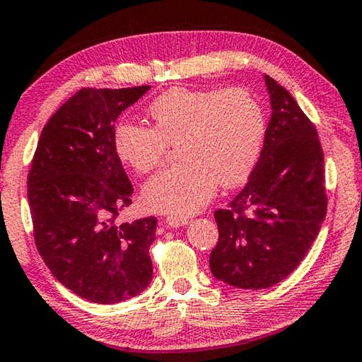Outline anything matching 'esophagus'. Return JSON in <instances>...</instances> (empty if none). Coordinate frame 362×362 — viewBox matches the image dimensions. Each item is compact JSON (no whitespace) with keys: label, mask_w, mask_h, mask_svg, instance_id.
Wrapping results in <instances>:
<instances>
[{"label":"esophagus","mask_w":362,"mask_h":362,"mask_svg":"<svg viewBox=\"0 0 362 362\" xmlns=\"http://www.w3.org/2000/svg\"><path fill=\"white\" fill-rule=\"evenodd\" d=\"M188 222H190V221H188L187 217H177V216H170V217H168V219H165V223H168L169 227H174V228L187 226Z\"/></svg>","instance_id":"esophagus-1"}]
</instances>
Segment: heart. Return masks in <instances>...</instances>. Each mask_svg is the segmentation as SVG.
<instances>
[{
	"label": "heart",
	"instance_id": "1",
	"mask_svg": "<svg viewBox=\"0 0 362 362\" xmlns=\"http://www.w3.org/2000/svg\"><path fill=\"white\" fill-rule=\"evenodd\" d=\"M153 127L120 122L114 132L117 156L148 174L179 141L182 158L143 187L146 208L188 216L204 208L217 183L235 187L251 174L261 154L266 120L248 90L172 88L148 107Z\"/></svg>",
	"mask_w": 362,
	"mask_h": 362
}]
</instances>
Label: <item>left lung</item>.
Listing matches in <instances>:
<instances>
[{
	"instance_id": "left-lung-1",
	"label": "left lung",
	"mask_w": 362,
	"mask_h": 362,
	"mask_svg": "<svg viewBox=\"0 0 362 362\" xmlns=\"http://www.w3.org/2000/svg\"><path fill=\"white\" fill-rule=\"evenodd\" d=\"M272 114L259 160L226 209L209 266L217 280L262 290L300 266L327 214L324 151L315 125L269 76Z\"/></svg>"
}]
</instances>
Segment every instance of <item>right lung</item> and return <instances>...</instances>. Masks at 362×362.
<instances>
[{
	"instance_id": "add662e5",
	"label": "right lung",
	"mask_w": 362,
	"mask_h": 362,
	"mask_svg": "<svg viewBox=\"0 0 362 362\" xmlns=\"http://www.w3.org/2000/svg\"><path fill=\"white\" fill-rule=\"evenodd\" d=\"M151 87L82 88L51 116L27 177L33 238L59 282L100 305L136 296L153 277L156 217L119 222L134 187L114 122Z\"/></svg>"
}]
</instances>
